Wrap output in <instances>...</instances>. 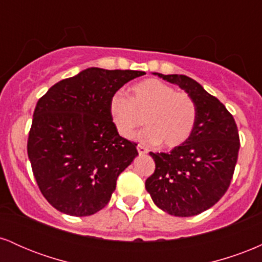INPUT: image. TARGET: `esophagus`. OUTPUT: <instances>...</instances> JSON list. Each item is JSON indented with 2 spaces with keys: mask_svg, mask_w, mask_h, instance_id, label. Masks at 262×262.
I'll use <instances>...</instances> for the list:
<instances>
[{
  "mask_svg": "<svg viewBox=\"0 0 262 262\" xmlns=\"http://www.w3.org/2000/svg\"><path fill=\"white\" fill-rule=\"evenodd\" d=\"M137 148H138V152H139L140 155H143V154H146V152L149 151V150L146 149L145 146H144V145H141V144H139V145H138Z\"/></svg>",
  "mask_w": 262,
  "mask_h": 262,
  "instance_id": "34e87169",
  "label": "esophagus"
}]
</instances>
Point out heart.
Segmentation results:
<instances>
[{"instance_id":"1","label":"heart","mask_w":262,"mask_h":262,"mask_svg":"<svg viewBox=\"0 0 262 262\" xmlns=\"http://www.w3.org/2000/svg\"><path fill=\"white\" fill-rule=\"evenodd\" d=\"M110 114L118 133L130 138L145 122L140 138L175 149L189 139L197 122V104L187 92H179L169 83L146 79L130 89V98L116 92L110 100ZM144 121H142V117Z\"/></svg>"}]
</instances>
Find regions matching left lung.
I'll list each match as a JSON object with an SVG mask.
<instances>
[{
    "instance_id": "left-lung-1",
    "label": "left lung",
    "mask_w": 262,
    "mask_h": 262,
    "mask_svg": "<svg viewBox=\"0 0 262 262\" xmlns=\"http://www.w3.org/2000/svg\"><path fill=\"white\" fill-rule=\"evenodd\" d=\"M159 77L179 85L197 104V122L189 139L170 152H150L155 171L145 188L159 208L175 217L204 212L229 188L240 148L233 116L197 81L185 75Z\"/></svg>"
}]
</instances>
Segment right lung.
I'll list each match as a JSON object with an SVG mask.
<instances>
[{
    "instance_id": "obj_1",
    "label": "right lung",
    "mask_w": 262,
    "mask_h": 262,
    "mask_svg": "<svg viewBox=\"0 0 262 262\" xmlns=\"http://www.w3.org/2000/svg\"><path fill=\"white\" fill-rule=\"evenodd\" d=\"M143 75L90 68L39 98L27 151L38 187L54 208L86 217L110 202L117 179L138 155L137 143L114 127L110 100Z\"/></svg>"
}]
</instances>
